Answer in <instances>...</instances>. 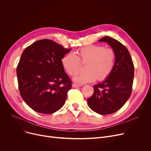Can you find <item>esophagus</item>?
<instances>
[{
    "label": "esophagus",
    "mask_w": 151,
    "mask_h": 151,
    "mask_svg": "<svg viewBox=\"0 0 151 151\" xmlns=\"http://www.w3.org/2000/svg\"><path fill=\"white\" fill-rule=\"evenodd\" d=\"M81 86H82L81 84H76V83H73L72 84L73 88H78V87H81Z\"/></svg>",
    "instance_id": "1"
}]
</instances>
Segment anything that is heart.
Masks as SVG:
<instances>
[{
    "label": "heart",
    "instance_id": "b5f03b06",
    "mask_svg": "<svg viewBox=\"0 0 151 151\" xmlns=\"http://www.w3.org/2000/svg\"><path fill=\"white\" fill-rule=\"evenodd\" d=\"M116 59L114 51L110 47L91 45L78 50L75 54L68 53L63 56V68L70 76L76 75L80 70L81 63L86 64L85 72L77 75L74 81L88 83L106 79L113 70Z\"/></svg>",
    "mask_w": 151,
    "mask_h": 151
}]
</instances>
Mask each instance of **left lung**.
<instances>
[{
    "label": "left lung",
    "mask_w": 151,
    "mask_h": 151,
    "mask_svg": "<svg viewBox=\"0 0 151 151\" xmlns=\"http://www.w3.org/2000/svg\"><path fill=\"white\" fill-rule=\"evenodd\" d=\"M99 42H106L116 54L111 73L106 80L93 86L94 92L88 99L89 108L101 115L110 114L120 109L131 96L134 65L127 47L117 40L105 37Z\"/></svg>",
    "instance_id": "obj_1"
}]
</instances>
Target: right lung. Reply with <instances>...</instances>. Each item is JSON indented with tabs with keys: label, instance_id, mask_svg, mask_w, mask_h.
Masks as SVG:
<instances>
[{
	"label": "right lung",
	"instance_id": "add662e5",
	"mask_svg": "<svg viewBox=\"0 0 151 151\" xmlns=\"http://www.w3.org/2000/svg\"><path fill=\"white\" fill-rule=\"evenodd\" d=\"M71 50L43 39L22 52L17 68L19 90L23 100L35 111L51 114L64 105L71 81L61 59Z\"/></svg>",
	"mask_w": 151,
	"mask_h": 151
}]
</instances>
